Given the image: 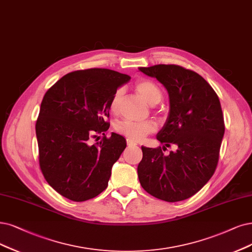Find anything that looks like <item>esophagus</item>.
I'll return each instance as SVG.
<instances>
[{
  "mask_svg": "<svg viewBox=\"0 0 252 252\" xmlns=\"http://www.w3.org/2000/svg\"><path fill=\"white\" fill-rule=\"evenodd\" d=\"M126 144H127V146H128V147H131V146H136V145H137V143H136L135 141H133V140H129V139H126Z\"/></svg>",
  "mask_w": 252,
  "mask_h": 252,
  "instance_id": "1",
  "label": "esophagus"
}]
</instances>
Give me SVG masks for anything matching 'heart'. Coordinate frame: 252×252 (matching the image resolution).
I'll list each match as a JSON object with an SVG mask.
<instances>
[{"label":"heart","mask_w":252,"mask_h":252,"mask_svg":"<svg viewBox=\"0 0 252 252\" xmlns=\"http://www.w3.org/2000/svg\"><path fill=\"white\" fill-rule=\"evenodd\" d=\"M135 89L150 105H157L162 99V91L160 87L151 80L142 79L137 81ZM120 98L121 90H117L110 100V111L112 113H116L118 111ZM115 128L120 135H124L129 140L139 141L142 140L148 134L154 133L157 129V124L154 120L133 121L125 119L118 123Z\"/></svg>","instance_id":"1"}]
</instances>
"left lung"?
Listing matches in <instances>:
<instances>
[{
    "mask_svg": "<svg viewBox=\"0 0 252 252\" xmlns=\"http://www.w3.org/2000/svg\"><path fill=\"white\" fill-rule=\"evenodd\" d=\"M139 70L156 78L168 91L169 114L157 139L177 147L165 156L161 147L142 146L139 182L161 200H185L197 193L216 170L225 129L219 97L197 72L180 65L159 64Z\"/></svg>",
    "mask_w": 252,
    "mask_h": 252,
    "instance_id": "8db88e82",
    "label": "left lung"
}]
</instances>
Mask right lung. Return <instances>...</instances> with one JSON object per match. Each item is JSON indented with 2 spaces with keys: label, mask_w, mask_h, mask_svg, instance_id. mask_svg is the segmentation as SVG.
<instances>
[{
  "label": "right lung",
  "mask_w": 252,
  "mask_h": 252,
  "mask_svg": "<svg viewBox=\"0 0 252 252\" xmlns=\"http://www.w3.org/2000/svg\"><path fill=\"white\" fill-rule=\"evenodd\" d=\"M129 80L115 70L89 68L65 74L46 91L35 126L39 166L62 196L85 201L107 188L126 139L112 133L91 144L90 138L108 131L110 100Z\"/></svg>",
  "instance_id": "add662e5"
}]
</instances>
